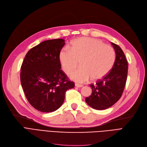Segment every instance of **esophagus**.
<instances>
[{
    "instance_id": "1",
    "label": "esophagus",
    "mask_w": 147,
    "mask_h": 147,
    "mask_svg": "<svg viewBox=\"0 0 147 147\" xmlns=\"http://www.w3.org/2000/svg\"><path fill=\"white\" fill-rule=\"evenodd\" d=\"M75 86L77 87V88H82V87H83V86L82 85V84H77V83L75 84Z\"/></svg>"
}]
</instances>
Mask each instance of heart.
Segmentation results:
<instances>
[{"instance_id":"b5f03b06","label":"heart","mask_w":147,"mask_h":147,"mask_svg":"<svg viewBox=\"0 0 147 147\" xmlns=\"http://www.w3.org/2000/svg\"><path fill=\"white\" fill-rule=\"evenodd\" d=\"M116 55L114 49L106 45L98 40L82 37L74 40L70 50L63 49L59 55V59L64 72L70 74L77 67H80L70 75L73 80L84 83L91 78L97 81L103 78L112 70Z\"/></svg>"}]
</instances>
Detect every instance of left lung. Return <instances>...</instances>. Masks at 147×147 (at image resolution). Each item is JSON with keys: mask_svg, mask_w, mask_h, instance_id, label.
<instances>
[{"mask_svg": "<svg viewBox=\"0 0 147 147\" xmlns=\"http://www.w3.org/2000/svg\"><path fill=\"white\" fill-rule=\"evenodd\" d=\"M116 53L114 65L110 72L96 84H91L92 94L85 101L91 107L105 110L120 99L126 85L128 64L124 53L118 45L111 43Z\"/></svg>", "mask_w": 147, "mask_h": 147, "instance_id": "8db88e82", "label": "left lung"}]
</instances>
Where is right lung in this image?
<instances>
[{
	"instance_id": "obj_1",
	"label": "right lung",
	"mask_w": 147,
	"mask_h": 147,
	"mask_svg": "<svg viewBox=\"0 0 147 147\" xmlns=\"http://www.w3.org/2000/svg\"><path fill=\"white\" fill-rule=\"evenodd\" d=\"M64 41L58 38L41 42L28 52L21 65L20 80L25 96L42 112L58 109L65 92L75 86L61 69L59 55Z\"/></svg>"
}]
</instances>
